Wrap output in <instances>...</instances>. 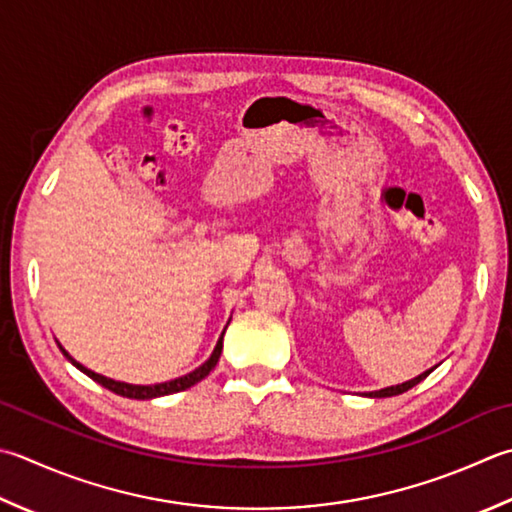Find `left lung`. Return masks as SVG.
<instances>
[{"instance_id":"obj_1","label":"left lung","mask_w":512,"mask_h":512,"mask_svg":"<svg viewBox=\"0 0 512 512\" xmlns=\"http://www.w3.org/2000/svg\"><path fill=\"white\" fill-rule=\"evenodd\" d=\"M437 366H433V368H428L426 373H422V375H417V377H413V379H408V382H404V384H397V386H388V388H382V390H370V393H366V397H373V399H382V397H395V395H402V393H406V390H410L413 386H417L419 382H424V379L433 373Z\"/></svg>"}]
</instances>
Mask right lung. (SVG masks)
Listing matches in <instances>:
<instances>
[{"label":"right lung","mask_w":512,"mask_h":512,"mask_svg":"<svg viewBox=\"0 0 512 512\" xmlns=\"http://www.w3.org/2000/svg\"><path fill=\"white\" fill-rule=\"evenodd\" d=\"M228 324H230V319H228ZM228 324H226V328H228ZM226 328L222 330V335H219L217 344H215V350H213V353H210V357L206 359V362H204L202 366H197L195 370H190V373H186V375H182V377H177V379H170V382H162V384H126V382H117V379L104 377V375L95 373V370L86 368L84 364H79L77 359H73V357L68 355V350H66L62 344H59V342H57V346H59V350H62L64 357L68 359L70 364L82 370V373L88 375L90 379H93V382L102 384V386L108 388V390H113L115 395H122V397H128V399H155V397L182 393V390H186V388H190V386H195V384L202 382V379H206L210 370H213V368L217 366L219 355H222Z\"/></svg>","instance_id":"1"}]
</instances>
